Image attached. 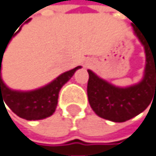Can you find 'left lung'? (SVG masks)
Here are the masks:
<instances>
[{
	"label": "left lung",
	"mask_w": 156,
	"mask_h": 156,
	"mask_svg": "<svg viewBox=\"0 0 156 156\" xmlns=\"http://www.w3.org/2000/svg\"><path fill=\"white\" fill-rule=\"evenodd\" d=\"M133 30L144 46L146 55L145 73L140 83L126 88L115 87L87 70V98L91 108L98 116L115 122L136 116L156 97V48H151L134 26Z\"/></svg>",
	"instance_id": "8db88e82"
}]
</instances>
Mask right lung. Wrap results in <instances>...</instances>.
<instances>
[{"mask_svg":"<svg viewBox=\"0 0 156 156\" xmlns=\"http://www.w3.org/2000/svg\"><path fill=\"white\" fill-rule=\"evenodd\" d=\"M6 48L7 47H5L3 51L0 50V101L4 99L5 104L16 115L27 120L43 119L51 115L57 108L58 92L62 87L80 66L64 73L52 83L39 90L27 92L12 90L6 87L1 77V65Z\"/></svg>","mask_w":156,"mask_h":156,"instance_id":"add662e5","label":"right lung"}]
</instances>
